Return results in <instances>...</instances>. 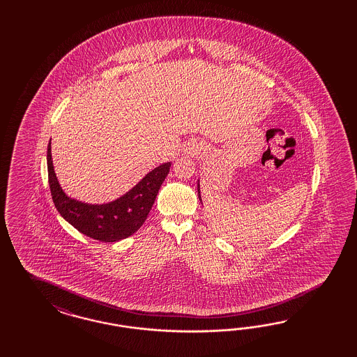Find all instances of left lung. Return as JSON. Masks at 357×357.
I'll return each mask as SVG.
<instances>
[{
	"label": "left lung",
	"mask_w": 357,
	"mask_h": 357,
	"mask_svg": "<svg viewBox=\"0 0 357 357\" xmlns=\"http://www.w3.org/2000/svg\"><path fill=\"white\" fill-rule=\"evenodd\" d=\"M197 194H199V199H200V202H202V197H200V185L197 184Z\"/></svg>",
	"instance_id": "1"
}]
</instances>
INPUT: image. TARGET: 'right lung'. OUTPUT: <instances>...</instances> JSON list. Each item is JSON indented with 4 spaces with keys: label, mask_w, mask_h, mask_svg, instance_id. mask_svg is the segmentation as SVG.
<instances>
[{
    "label": "right lung",
    "mask_w": 357,
    "mask_h": 357,
    "mask_svg": "<svg viewBox=\"0 0 357 357\" xmlns=\"http://www.w3.org/2000/svg\"><path fill=\"white\" fill-rule=\"evenodd\" d=\"M172 163L160 165L119 199L107 204H87L65 195L56 178L51 154L47 149L48 183L54 206L61 217L87 237L102 242H118L140 229L151 212Z\"/></svg>",
    "instance_id": "obj_1"
}]
</instances>
